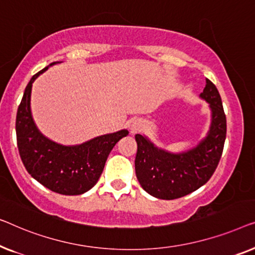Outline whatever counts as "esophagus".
<instances>
[{
  "label": "esophagus",
  "instance_id": "1",
  "mask_svg": "<svg viewBox=\"0 0 255 255\" xmlns=\"http://www.w3.org/2000/svg\"><path fill=\"white\" fill-rule=\"evenodd\" d=\"M142 125L137 123V121H132V123L130 124V131L131 132H137L139 129H141Z\"/></svg>",
  "mask_w": 255,
  "mask_h": 255
}]
</instances>
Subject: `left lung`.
Masks as SVG:
<instances>
[{
	"instance_id": "1",
	"label": "left lung",
	"mask_w": 255,
	"mask_h": 255,
	"mask_svg": "<svg viewBox=\"0 0 255 255\" xmlns=\"http://www.w3.org/2000/svg\"><path fill=\"white\" fill-rule=\"evenodd\" d=\"M200 98L209 104L211 123L206 137L194 148L173 153L156 146L144 135H135L136 177L142 188L157 199L173 200L196 191L209 180L220 162L227 118L217 88L209 80Z\"/></svg>"
}]
</instances>
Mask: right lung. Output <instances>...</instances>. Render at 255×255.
I'll list each match as a JSON object with an SVG mask.
<instances>
[{
    "label": "right lung",
    "mask_w": 255,
    "mask_h": 255,
    "mask_svg": "<svg viewBox=\"0 0 255 255\" xmlns=\"http://www.w3.org/2000/svg\"><path fill=\"white\" fill-rule=\"evenodd\" d=\"M59 62H53L48 67ZM31 78L25 88L16 118L17 145L26 171L46 188L62 195H80L97 184L113 146L128 135L127 129L97 136L77 145H63L41 134L31 112Z\"/></svg>",
    "instance_id": "obj_1"
}]
</instances>
